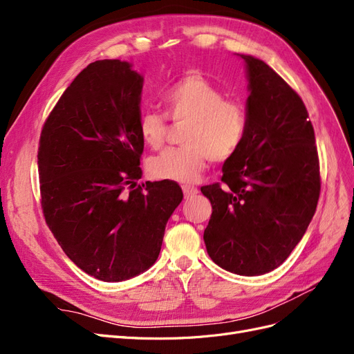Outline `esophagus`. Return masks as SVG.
<instances>
[{
    "label": "esophagus",
    "instance_id": "obj_1",
    "mask_svg": "<svg viewBox=\"0 0 354 354\" xmlns=\"http://www.w3.org/2000/svg\"><path fill=\"white\" fill-rule=\"evenodd\" d=\"M181 189H183V194H185V196H186V198H189V196H194V195H196V194H198V187H195V186L183 185V186H181Z\"/></svg>",
    "mask_w": 354,
    "mask_h": 354
}]
</instances>
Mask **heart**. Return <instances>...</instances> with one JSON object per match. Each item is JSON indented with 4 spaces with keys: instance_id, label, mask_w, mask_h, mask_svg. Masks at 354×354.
<instances>
[{
    "instance_id": "obj_1",
    "label": "heart",
    "mask_w": 354,
    "mask_h": 354,
    "mask_svg": "<svg viewBox=\"0 0 354 354\" xmlns=\"http://www.w3.org/2000/svg\"><path fill=\"white\" fill-rule=\"evenodd\" d=\"M165 115L146 111L138 118V134L146 146L160 149L168 134V118L187 122L181 142L149 162L158 180L178 183L195 181L209 159L223 162L238 153L248 131V111L243 102L226 97L224 91L202 75H186L164 93Z\"/></svg>"
}]
</instances>
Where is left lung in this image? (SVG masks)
Here are the masks:
<instances>
[{"label": "left lung", "instance_id": "8db88e82", "mask_svg": "<svg viewBox=\"0 0 354 354\" xmlns=\"http://www.w3.org/2000/svg\"><path fill=\"white\" fill-rule=\"evenodd\" d=\"M242 59L248 131L220 183L201 187L212 205L203 241L223 269L255 276L279 267L301 241L317 207L320 167L301 97L263 60Z\"/></svg>", "mask_w": 354, "mask_h": 354}]
</instances>
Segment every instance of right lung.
I'll return each instance as SVG.
<instances>
[{"instance_id": "obj_1", "label": "right lung", "mask_w": 354, "mask_h": 354, "mask_svg": "<svg viewBox=\"0 0 354 354\" xmlns=\"http://www.w3.org/2000/svg\"><path fill=\"white\" fill-rule=\"evenodd\" d=\"M143 78L121 60L81 71L42 125L41 208L48 229L81 270L121 282L159 255L167 221L183 199L173 180L146 181L138 134Z\"/></svg>"}]
</instances>
